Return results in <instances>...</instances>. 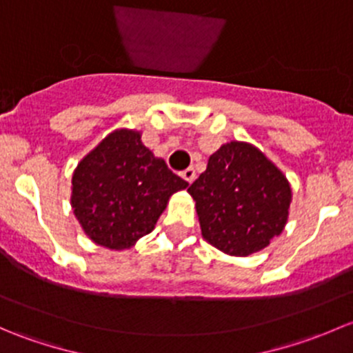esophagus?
I'll return each instance as SVG.
<instances>
[{
  "instance_id": "34e87169",
  "label": "esophagus",
  "mask_w": 353,
  "mask_h": 353,
  "mask_svg": "<svg viewBox=\"0 0 353 353\" xmlns=\"http://www.w3.org/2000/svg\"><path fill=\"white\" fill-rule=\"evenodd\" d=\"M181 177L191 184L194 181V177H196V170H194L193 167H188V169H184L183 172H181Z\"/></svg>"
}]
</instances>
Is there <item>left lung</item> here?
<instances>
[{
	"instance_id": "8db88e82",
	"label": "left lung",
	"mask_w": 353,
	"mask_h": 353,
	"mask_svg": "<svg viewBox=\"0 0 353 353\" xmlns=\"http://www.w3.org/2000/svg\"><path fill=\"white\" fill-rule=\"evenodd\" d=\"M188 193L196 201L203 239L230 256L261 251L280 236L292 201L282 170L244 141H230L210 155Z\"/></svg>"
}]
</instances>
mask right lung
I'll return each instance as SVG.
<instances>
[{"label": "right lung", "instance_id": "right-lung-1", "mask_svg": "<svg viewBox=\"0 0 353 353\" xmlns=\"http://www.w3.org/2000/svg\"><path fill=\"white\" fill-rule=\"evenodd\" d=\"M186 188L140 131L116 130L74 169L71 206L88 239L121 251L150 234L169 198Z\"/></svg>", "mask_w": 353, "mask_h": 353}]
</instances>
